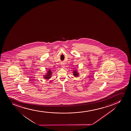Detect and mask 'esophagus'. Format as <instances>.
<instances>
[{"mask_svg": "<svg viewBox=\"0 0 131 131\" xmlns=\"http://www.w3.org/2000/svg\"><path fill=\"white\" fill-rule=\"evenodd\" d=\"M64 65H62V67H64Z\"/></svg>", "mask_w": 131, "mask_h": 131, "instance_id": "1", "label": "esophagus"}]
</instances>
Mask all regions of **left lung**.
Here are the masks:
<instances>
[{"label":"left lung","mask_w":131,"mask_h":131,"mask_svg":"<svg viewBox=\"0 0 131 131\" xmlns=\"http://www.w3.org/2000/svg\"><path fill=\"white\" fill-rule=\"evenodd\" d=\"M74 72V75L75 77H77L78 76V73H77V72L75 71Z\"/></svg>","instance_id":"left-lung-1"}]
</instances>
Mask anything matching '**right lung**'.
<instances>
[{
	"label": "right lung",
	"mask_w": 131,
	"mask_h": 131,
	"mask_svg": "<svg viewBox=\"0 0 131 131\" xmlns=\"http://www.w3.org/2000/svg\"><path fill=\"white\" fill-rule=\"evenodd\" d=\"M51 72H50V71H49L48 72V74H47V75H45V77H44L46 79H48L51 78Z\"/></svg>",
	"instance_id": "right-lung-1"
}]
</instances>
